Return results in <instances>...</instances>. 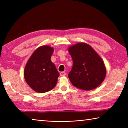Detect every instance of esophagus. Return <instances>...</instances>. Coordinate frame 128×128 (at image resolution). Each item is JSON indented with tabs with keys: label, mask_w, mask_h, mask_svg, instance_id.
Instances as JSON below:
<instances>
[{
	"label": "esophagus",
	"mask_w": 128,
	"mask_h": 128,
	"mask_svg": "<svg viewBox=\"0 0 128 128\" xmlns=\"http://www.w3.org/2000/svg\"><path fill=\"white\" fill-rule=\"evenodd\" d=\"M66 75V73L64 72H62L60 73V76H65Z\"/></svg>",
	"instance_id": "34e87169"
}]
</instances>
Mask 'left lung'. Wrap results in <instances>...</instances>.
Instances as JSON below:
<instances>
[{
	"label": "left lung",
	"instance_id": "obj_1",
	"mask_svg": "<svg viewBox=\"0 0 128 128\" xmlns=\"http://www.w3.org/2000/svg\"><path fill=\"white\" fill-rule=\"evenodd\" d=\"M73 62L68 74L71 83L84 90L94 89L104 80L106 69L102 59L89 45L79 43L69 48Z\"/></svg>",
	"mask_w": 128,
	"mask_h": 128
}]
</instances>
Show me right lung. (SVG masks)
<instances>
[{
    "instance_id": "1",
    "label": "right lung",
    "mask_w": 128,
    "mask_h": 128,
    "mask_svg": "<svg viewBox=\"0 0 128 128\" xmlns=\"http://www.w3.org/2000/svg\"><path fill=\"white\" fill-rule=\"evenodd\" d=\"M54 49L48 46L39 47L32 54L26 65L24 77L30 88L40 93L49 92L55 87L59 76L51 61Z\"/></svg>"
}]
</instances>
